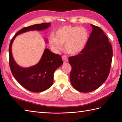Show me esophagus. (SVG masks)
<instances>
[{"mask_svg":"<svg viewBox=\"0 0 122 122\" xmlns=\"http://www.w3.org/2000/svg\"><path fill=\"white\" fill-rule=\"evenodd\" d=\"M62 59L64 62L66 63V62H68V58L66 56H65V55L62 56Z\"/></svg>","mask_w":122,"mask_h":122,"instance_id":"1","label":"esophagus"}]
</instances>
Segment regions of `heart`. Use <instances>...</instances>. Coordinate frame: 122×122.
Segmentation results:
<instances>
[{
    "mask_svg": "<svg viewBox=\"0 0 122 122\" xmlns=\"http://www.w3.org/2000/svg\"><path fill=\"white\" fill-rule=\"evenodd\" d=\"M87 38L88 32L85 28L64 25L56 31L55 36H51L49 44L54 51H58L64 43V48L67 52L76 54L84 49Z\"/></svg>",
    "mask_w": 122,
    "mask_h": 122,
    "instance_id": "heart-1",
    "label": "heart"
}]
</instances>
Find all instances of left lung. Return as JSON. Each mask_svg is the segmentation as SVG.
<instances>
[{
  "label": "left lung",
  "instance_id": "left-lung-1",
  "mask_svg": "<svg viewBox=\"0 0 122 122\" xmlns=\"http://www.w3.org/2000/svg\"><path fill=\"white\" fill-rule=\"evenodd\" d=\"M93 28L86 45L76 56H70V79L75 89L90 92L98 89L109 75L113 50L107 36L100 27Z\"/></svg>",
  "mask_w": 122,
  "mask_h": 122
}]
</instances>
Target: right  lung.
Segmentation results:
<instances>
[{
	"label": "right lung",
	"mask_w": 122,
	"mask_h": 122,
	"mask_svg": "<svg viewBox=\"0 0 122 122\" xmlns=\"http://www.w3.org/2000/svg\"><path fill=\"white\" fill-rule=\"evenodd\" d=\"M50 23H42L22 28L16 33L10 41L9 47V66L11 73L18 83L32 92H41L48 89L53 83L56 70L63 63L61 56L46 49L40 61L29 68H24L15 63L11 53V46L18 35L31 30H43L48 28Z\"/></svg>",
	"instance_id": "1"
}]
</instances>
